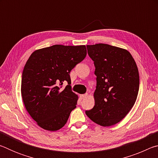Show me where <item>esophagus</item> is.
I'll return each mask as SVG.
<instances>
[{"label":"esophagus","mask_w":158,"mask_h":158,"mask_svg":"<svg viewBox=\"0 0 158 158\" xmlns=\"http://www.w3.org/2000/svg\"><path fill=\"white\" fill-rule=\"evenodd\" d=\"M87 96H88V94H87V93H85V94L81 95H80V97H81V99H85V98L87 97Z\"/></svg>","instance_id":"obj_1"}]
</instances>
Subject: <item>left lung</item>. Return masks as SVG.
<instances>
[{
  "label": "left lung",
  "instance_id": "left-lung-1",
  "mask_svg": "<svg viewBox=\"0 0 158 158\" xmlns=\"http://www.w3.org/2000/svg\"><path fill=\"white\" fill-rule=\"evenodd\" d=\"M97 77L95 106L85 114L95 123H118L135 105L139 89L138 68L126 49L106 44L87 45Z\"/></svg>",
  "mask_w": 158,
  "mask_h": 158
}]
</instances>
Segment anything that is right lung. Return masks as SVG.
Instances as JSON below:
<instances>
[{
  "label": "right lung",
  "instance_id": "right-lung-1",
  "mask_svg": "<svg viewBox=\"0 0 158 158\" xmlns=\"http://www.w3.org/2000/svg\"><path fill=\"white\" fill-rule=\"evenodd\" d=\"M85 45L56 44L35 51L21 79V96L26 110L40 127L62 128L76 108L78 95L72 91L69 73L86 56ZM68 85L62 88L63 82Z\"/></svg>",
  "mask_w": 158,
  "mask_h": 158
}]
</instances>
